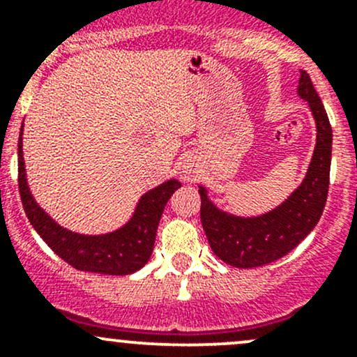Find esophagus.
<instances>
[{"label":"esophagus","instance_id":"esophagus-1","mask_svg":"<svg viewBox=\"0 0 357 357\" xmlns=\"http://www.w3.org/2000/svg\"><path fill=\"white\" fill-rule=\"evenodd\" d=\"M185 172H186V174L190 176V178H193V176L197 174V169H195V165H186Z\"/></svg>","mask_w":357,"mask_h":357}]
</instances>
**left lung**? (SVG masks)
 I'll use <instances>...</instances> for the list:
<instances>
[{
    "label": "left lung",
    "mask_w": 357,
    "mask_h": 357,
    "mask_svg": "<svg viewBox=\"0 0 357 357\" xmlns=\"http://www.w3.org/2000/svg\"><path fill=\"white\" fill-rule=\"evenodd\" d=\"M298 95L309 102L318 136L307 174L289 199L259 218H236L215 208L207 192L199 190L202 226L214 254L226 264L247 269L278 261L294 250L321 218L330 185L332 126L305 70H301Z\"/></svg>",
    "instance_id": "1"
}]
</instances>
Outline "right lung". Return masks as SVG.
<instances>
[{
  "mask_svg": "<svg viewBox=\"0 0 357 357\" xmlns=\"http://www.w3.org/2000/svg\"><path fill=\"white\" fill-rule=\"evenodd\" d=\"M24 128V126H22ZM181 183L171 179L142 197L135 215L124 228L109 235L86 236L56 225L29 192L22 155V131L19 138V190L24 211L41 238L59 257L79 271L102 275H131L149 262L155 243L157 226L165 204Z\"/></svg>",
  "mask_w": 357,
  "mask_h": 357,
  "instance_id": "1",
  "label": "right lung"
}]
</instances>
